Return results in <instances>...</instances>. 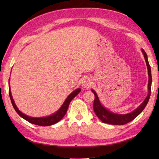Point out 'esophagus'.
<instances>
[{"instance_id":"34e87169","label":"esophagus","mask_w":159,"mask_h":159,"mask_svg":"<svg viewBox=\"0 0 159 159\" xmlns=\"http://www.w3.org/2000/svg\"><path fill=\"white\" fill-rule=\"evenodd\" d=\"M92 84V79H89L88 77H85L82 80V86L87 87V88H89V87H91Z\"/></svg>"}]
</instances>
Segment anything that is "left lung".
Instances as JSON below:
<instances>
[{
    "label": "left lung",
    "instance_id": "8db88e82",
    "mask_svg": "<svg viewBox=\"0 0 159 159\" xmlns=\"http://www.w3.org/2000/svg\"><path fill=\"white\" fill-rule=\"evenodd\" d=\"M142 51L145 60H146V65L148 67V76H149V80H148V96L144 100L143 102L140 104V106L138 107L137 109L133 111V112L128 114H117L114 113L111 111L107 110L106 108H104L102 104H101L98 97L95 91L92 89V92L93 93L94 96H95V99H94L93 102V111L95 112L96 115L102 121L103 123H107L109 124L113 125H124L126 124L128 122H130L132 120H133L134 118L137 117L142 112L143 110L145 109V107L147 105V104L149 101L150 94H151V85H152V74H151V68L150 66L149 62L148 60V56L147 54L145 52L143 49H141Z\"/></svg>",
    "mask_w": 159,
    "mask_h": 159
}]
</instances>
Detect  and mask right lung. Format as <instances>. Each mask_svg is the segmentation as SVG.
Returning a JSON list of instances; mask_svg holds the SVG:
<instances>
[{"instance_id":"add662e5","label":"right lung","mask_w":159,"mask_h":159,"mask_svg":"<svg viewBox=\"0 0 159 159\" xmlns=\"http://www.w3.org/2000/svg\"><path fill=\"white\" fill-rule=\"evenodd\" d=\"M81 89L80 88H78L76 90H74L73 92L71 93L70 95L67 96V98H66V100H65V102L63 104V105L61 106V107L57 111L56 113H55L54 114L51 115V116H48V117H29L26 115L22 113L21 111H20L18 107H16V104L14 102V100L13 99V97L11 96V89H10V86L9 87V97L10 99H11V102L12 105L14 108V109L16 110V111L17 112L19 116L22 117L23 119H25V120L28 121L29 122L35 124V125H38V126H50V125L55 124L56 123L58 122L62 118L65 116L67 109H68L69 104L70 103L71 101L74 98V97L78 95Z\"/></svg>"}]
</instances>
